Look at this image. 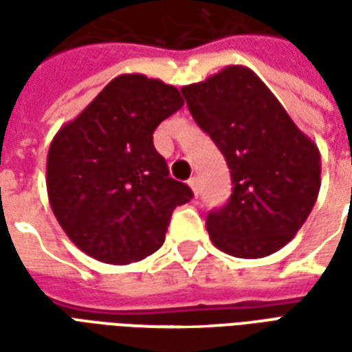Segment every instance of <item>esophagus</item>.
Listing matches in <instances>:
<instances>
[{
    "label": "esophagus",
    "instance_id": "1",
    "mask_svg": "<svg viewBox=\"0 0 352 352\" xmlns=\"http://www.w3.org/2000/svg\"><path fill=\"white\" fill-rule=\"evenodd\" d=\"M188 186H190L192 192H194V196H198V194H199L198 177H190V179H188Z\"/></svg>",
    "mask_w": 352,
    "mask_h": 352
}]
</instances>
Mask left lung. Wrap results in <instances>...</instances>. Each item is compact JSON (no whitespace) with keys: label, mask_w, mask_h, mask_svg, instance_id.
Instances as JSON below:
<instances>
[{"label":"left lung","mask_w":352,"mask_h":352,"mask_svg":"<svg viewBox=\"0 0 352 352\" xmlns=\"http://www.w3.org/2000/svg\"><path fill=\"white\" fill-rule=\"evenodd\" d=\"M181 92L196 124L224 154L234 184L228 204L207 214L213 245L236 258L277 252L317 201V145L245 65H228Z\"/></svg>","instance_id":"1"}]
</instances>
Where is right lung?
<instances>
[{
    "mask_svg": "<svg viewBox=\"0 0 352 352\" xmlns=\"http://www.w3.org/2000/svg\"><path fill=\"white\" fill-rule=\"evenodd\" d=\"M175 87L118 75L52 139L47 192L67 237L105 264H130L162 247L192 190L169 177L153 145L162 120L183 107Z\"/></svg>",
    "mask_w": 352,
    "mask_h": 352,
    "instance_id": "obj_1",
    "label": "right lung"
}]
</instances>
